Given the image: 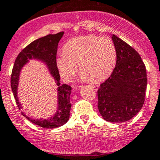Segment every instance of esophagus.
Segmentation results:
<instances>
[{
	"instance_id": "1",
	"label": "esophagus",
	"mask_w": 160,
	"mask_h": 160,
	"mask_svg": "<svg viewBox=\"0 0 160 160\" xmlns=\"http://www.w3.org/2000/svg\"><path fill=\"white\" fill-rule=\"evenodd\" d=\"M90 87H91L92 88H93V89H95V90H98V85H90Z\"/></svg>"
}]
</instances>
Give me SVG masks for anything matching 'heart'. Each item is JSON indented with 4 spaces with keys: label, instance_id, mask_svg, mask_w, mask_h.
Masks as SVG:
<instances>
[{
    "label": "heart",
    "instance_id": "b5f03b06",
    "mask_svg": "<svg viewBox=\"0 0 160 160\" xmlns=\"http://www.w3.org/2000/svg\"><path fill=\"white\" fill-rule=\"evenodd\" d=\"M116 59L117 52L111 38L87 35L69 40L64 45L63 52L56 57V66L66 81L72 80L77 65L83 80L101 81L111 75Z\"/></svg>",
    "mask_w": 160,
    "mask_h": 160
}]
</instances>
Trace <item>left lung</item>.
Wrapping results in <instances>:
<instances>
[{
    "label": "left lung",
    "instance_id": "left-lung-1",
    "mask_svg": "<svg viewBox=\"0 0 160 160\" xmlns=\"http://www.w3.org/2000/svg\"><path fill=\"white\" fill-rule=\"evenodd\" d=\"M111 38L117 52L116 66L98 90V108L105 121L132 119L142 108L147 86L146 69L138 52L116 35Z\"/></svg>",
    "mask_w": 160,
    "mask_h": 160
}]
</instances>
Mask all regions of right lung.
<instances>
[{"instance_id":"right-lung-1","label":"right lung","mask_w":160,"mask_h":160,"mask_svg":"<svg viewBox=\"0 0 160 160\" xmlns=\"http://www.w3.org/2000/svg\"><path fill=\"white\" fill-rule=\"evenodd\" d=\"M64 32H61L55 35H48L46 36L38 38L30 43L17 56L13 67L11 78V86L16 103L18 108L22 109V105L18 97V88L19 84V78L22 68L28 63L29 60L40 61L47 67L49 73L53 77L56 85L57 86V109L52 116L47 119L34 118L28 117L22 111V114L31 122L45 128H55L62 126L68 122L70 118L71 104L70 96L71 94L70 86L67 84H60V77L56 66V52L58 43L62 38Z\"/></svg>"}]
</instances>
